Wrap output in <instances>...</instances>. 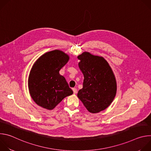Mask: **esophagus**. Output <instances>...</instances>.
<instances>
[{
    "mask_svg": "<svg viewBox=\"0 0 151 151\" xmlns=\"http://www.w3.org/2000/svg\"><path fill=\"white\" fill-rule=\"evenodd\" d=\"M72 90H73V91L74 94H76L77 93V89L76 88H73Z\"/></svg>",
    "mask_w": 151,
    "mask_h": 151,
    "instance_id": "esophagus-1",
    "label": "esophagus"
}]
</instances>
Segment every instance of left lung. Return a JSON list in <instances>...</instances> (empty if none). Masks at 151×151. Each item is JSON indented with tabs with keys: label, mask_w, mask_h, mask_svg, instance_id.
Returning <instances> with one entry per match:
<instances>
[{
	"label": "left lung",
	"mask_w": 151,
	"mask_h": 151,
	"mask_svg": "<svg viewBox=\"0 0 151 151\" xmlns=\"http://www.w3.org/2000/svg\"><path fill=\"white\" fill-rule=\"evenodd\" d=\"M78 65L84 79L78 97L91 113L104 110L114 100L116 93L115 75L103 57L83 52L78 57Z\"/></svg>",
	"instance_id": "1"
}]
</instances>
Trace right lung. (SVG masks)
<instances>
[{
	"label": "right lung",
	"mask_w": 151,
	"mask_h": 151,
	"mask_svg": "<svg viewBox=\"0 0 151 151\" xmlns=\"http://www.w3.org/2000/svg\"><path fill=\"white\" fill-rule=\"evenodd\" d=\"M69 55L54 50L40 57L30 70L28 86L30 96L39 106L52 110L73 91L60 70L68 63Z\"/></svg>",
	"instance_id": "add662e5"
}]
</instances>
